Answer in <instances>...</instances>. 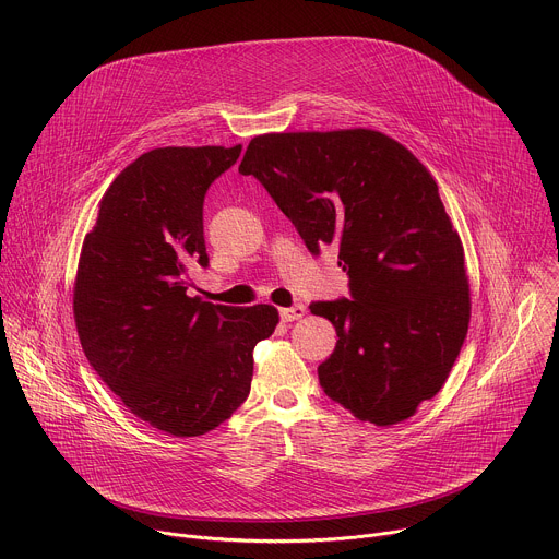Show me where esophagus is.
<instances>
[{"label": "esophagus", "mask_w": 559, "mask_h": 559, "mask_svg": "<svg viewBox=\"0 0 559 559\" xmlns=\"http://www.w3.org/2000/svg\"><path fill=\"white\" fill-rule=\"evenodd\" d=\"M305 316V305H292V307H281V321L292 323L298 321V318Z\"/></svg>", "instance_id": "34e87169"}]
</instances>
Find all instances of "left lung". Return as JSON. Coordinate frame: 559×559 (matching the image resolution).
Returning <instances> with one entry per match:
<instances>
[{"instance_id":"1","label":"left lung","mask_w":559,"mask_h":559,"mask_svg":"<svg viewBox=\"0 0 559 559\" xmlns=\"http://www.w3.org/2000/svg\"><path fill=\"white\" fill-rule=\"evenodd\" d=\"M238 173L261 181L313 257L338 248L349 298L309 305L338 334L318 365L323 391L378 427L412 418L449 378L471 316L462 241L429 170L356 128L254 136Z\"/></svg>"}]
</instances>
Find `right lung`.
<instances>
[{
  "label": "right lung",
  "mask_w": 559,
  "mask_h": 559,
  "mask_svg": "<svg viewBox=\"0 0 559 559\" xmlns=\"http://www.w3.org/2000/svg\"><path fill=\"white\" fill-rule=\"evenodd\" d=\"M241 145L156 147L110 183L86 234L74 281L84 354L150 427L203 436L246 403L272 305L227 307L188 296V270L207 267L203 201Z\"/></svg>",
  "instance_id": "1"
}]
</instances>
